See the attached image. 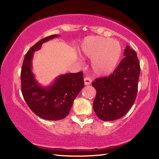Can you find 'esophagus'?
Listing matches in <instances>:
<instances>
[{
	"instance_id": "1",
	"label": "esophagus",
	"mask_w": 159,
	"mask_h": 159,
	"mask_svg": "<svg viewBox=\"0 0 159 159\" xmlns=\"http://www.w3.org/2000/svg\"><path fill=\"white\" fill-rule=\"evenodd\" d=\"M91 83H92V80L90 79V78L89 77H85L84 79V83L85 85H90L91 84Z\"/></svg>"
}]
</instances>
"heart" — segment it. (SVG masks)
<instances>
[{
  "label": "heart",
  "mask_w": 159,
  "mask_h": 159,
  "mask_svg": "<svg viewBox=\"0 0 159 159\" xmlns=\"http://www.w3.org/2000/svg\"><path fill=\"white\" fill-rule=\"evenodd\" d=\"M81 52L92 59L91 67L94 73L98 76H107L117 67L122 49L119 43L115 40L90 36L83 41Z\"/></svg>",
  "instance_id": "obj_1"
}]
</instances>
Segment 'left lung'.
<instances>
[{
	"mask_svg": "<svg viewBox=\"0 0 159 159\" xmlns=\"http://www.w3.org/2000/svg\"><path fill=\"white\" fill-rule=\"evenodd\" d=\"M123 59L113 74L96 79L93 109L99 118L114 120L126 114L135 101L140 66L135 51L126 46Z\"/></svg>",
	"mask_w": 159,
	"mask_h": 159,
	"instance_id": "obj_1",
	"label": "left lung"
}]
</instances>
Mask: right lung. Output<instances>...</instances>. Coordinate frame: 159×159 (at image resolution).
Segmentation results:
<instances>
[{"label": "right lung", "mask_w": 159, "mask_h": 159, "mask_svg": "<svg viewBox=\"0 0 159 159\" xmlns=\"http://www.w3.org/2000/svg\"><path fill=\"white\" fill-rule=\"evenodd\" d=\"M52 35L36 43L25 56L21 71V89L29 108L45 120H58L69 114L74 99L84 86L83 72L60 75L52 85L43 87L32 72V59L35 51L43 43L57 37Z\"/></svg>", "instance_id": "1"}]
</instances>
